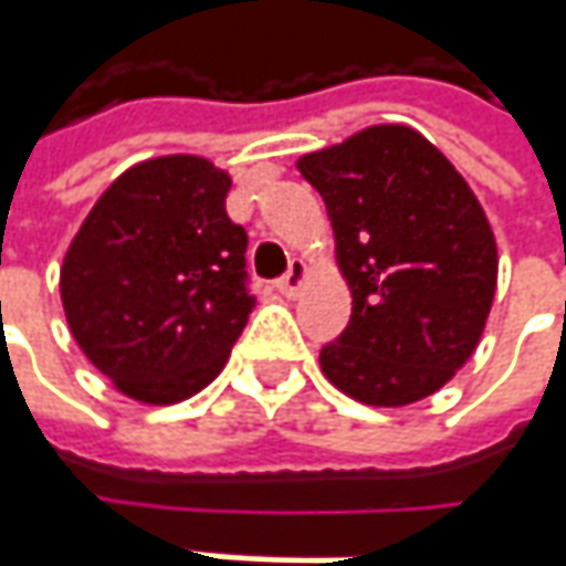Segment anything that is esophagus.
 Masks as SVG:
<instances>
[{
	"label": "esophagus",
	"instance_id": "1",
	"mask_svg": "<svg viewBox=\"0 0 566 566\" xmlns=\"http://www.w3.org/2000/svg\"><path fill=\"white\" fill-rule=\"evenodd\" d=\"M310 282V269L303 260H291V269H287V275L275 282V287L282 291L284 297H294V294H301L303 284Z\"/></svg>",
	"mask_w": 566,
	"mask_h": 566
}]
</instances>
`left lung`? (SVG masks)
<instances>
[{
  "instance_id": "obj_1",
  "label": "left lung",
  "mask_w": 566,
  "mask_h": 566,
  "mask_svg": "<svg viewBox=\"0 0 566 566\" xmlns=\"http://www.w3.org/2000/svg\"><path fill=\"white\" fill-rule=\"evenodd\" d=\"M354 313L319 354L322 376L369 407L436 395L476 354L497 244L473 187L410 125H373L303 153Z\"/></svg>"
}]
</instances>
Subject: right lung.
Here are the masks:
<instances>
[{
	"instance_id": "right-lung-1",
	"label": "right lung",
	"mask_w": 566,
	"mask_h": 566,
	"mask_svg": "<svg viewBox=\"0 0 566 566\" xmlns=\"http://www.w3.org/2000/svg\"><path fill=\"white\" fill-rule=\"evenodd\" d=\"M228 190L231 175L203 156L144 159L103 190L69 244L59 291L71 335L125 398H193L244 332L256 301Z\"/></svg>"
}]
</instances>
